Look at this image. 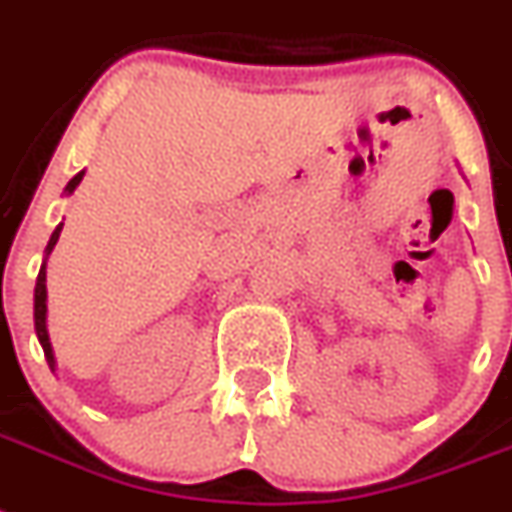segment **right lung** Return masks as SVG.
<instances>
[{
	"mask_svg": "<svg viewBox=\"0 0 512 512\" xmlns=\"http://www.w3.org/2000/svg\"><path fill=\"white\" fill-rule=\"evenodd\" d=\"M83 180V172H78V175L67 183L65 193H73L75 188H78V183ZM59 232H62V225H57V230L52 232V238H49V243H46V256L52 253V248L57 246L59 240ZM33 319H36V335H38V342H41V348H44V356L46 361H49V366H57V361H54V350H52V342H49V332H46V259L44 264H41V272H38L36 277V290H33Z\"/></svg>",
	"mask_w": 512,
	"mask_h": 512,
	"instance_id": "add662e5",
	"label": "right lung"
}]
</instances>
